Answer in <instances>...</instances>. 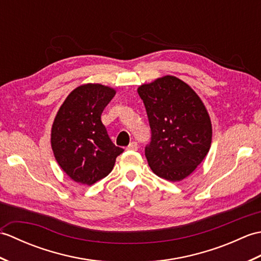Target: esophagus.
Segmentation results:
<instances>
[{
	"instance_id": "34e87169",
	"label": "esophagus",
	"mask_w": 261,
	"mask_h": 261,
	"mask_svg": "<svg viewBox=\"0 0 261 261\" xmlns=\"http://www.w3.org/2000/svg\"><path fill=\"white\" fill-rule=\"evenodd\" d=\"M126 149H127V150H137V149H138V143L136 141L130 142V145L126 147Z\"/></svg>"
}]
</instances>
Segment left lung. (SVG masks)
<instances>
[{"mask_svg":"<svg viewBox=\"0 0 261 261\" xmlns=\"http://www.w3.org/2000/svg\"><path fill=\"white\" fill-rule=\"evenodd\" d=\"M151 139L145 148L153 173L170 181L191 175L206 156L212 124L201 98L186 83L165 76L138 88Z\"/></svg>","mask_w":261,"mask_h":261,"instance_id":"1","label":"left lung"}]
</instances>
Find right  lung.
I'll use <instances>...</instances> for the list:
<instances>
[{"instance_id":"add662e5","label":"right lung","mask_w":261,"mask_h":261,"mask_svg":"<svg viewBox=\"0 0 261 261\" xmlns=\"http://www.w3.org/2000/svg\"><path fill=\"white\" fill-rule=\"evenodd\" d=\"M115 95L113 88L86 84L65 99L51 129L53 151L71 179L92 185L112 171L124 149L111 141L101 115Z\"/></svg>"}]
</instances>
